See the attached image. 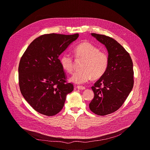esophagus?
Masks as SVG:
<instances>
[{
	"label": "esophagus",
	"instance_id": "obj_1",
	"mask_svg": "<svg viewBox=\"0 0 150 150\" xmlns=\"http://www.w3.org/2000/svg\"><path fill=\"white\" fill-rule=\"evenodd\" d=\"M76 88H77V89H78V90H84L86 88H85V87H83V86H77V87H76Z\"/></svg>",
	"mask_w": 150,
	"mask_h": 150
}]
</instances>
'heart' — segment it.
Listing matches in <instances>:
<instances>
[{
	"label": "heart",
	"instance_id": "1",
	"mask_svg": "<svg viewBox=\"0 0 150 150\" xmlns=\"http://www.w3.org/2000/svg\"><path fill=\"white\" fill-rule=\"evenodd\" d=\"M76 58L84 59L81 65L83 70L75 72L70 78L71 82L83 84L91 80L92 77L98 78L105 72L108 65V57L98 47L88 42H83L74 47ZM60 64L64 71L72 73L74 71L73 57L69 53H64L59 58Z\"/></svg>",
	"mask_w": 150,
	"mask_h": 150
}]
</instances>
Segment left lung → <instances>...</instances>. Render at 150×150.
<instances>
[{
	"mask_svg": "<svg viewBox=\"0 0 150 150\" xmlns=\"http://www.w3.org/2000/svg\"><path fill=\"white\" fill-rule=\"evenodd\" d=\"M108 54V65L104 74L92 87L94 98L89 108L95 114L104 116L120 108L133 87V65L130 55L113 38L92 33Z\"/></svg>",
	"mask_w": 150,
	"mask_h": 150,
	"instance_id": "1",
	"label": "left lung"
}]
</instances>
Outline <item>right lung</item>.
Instances as JSON below:
<instances>
[{
  "instance_id": "add662e5",
  "label": "right lung",
  "mask_w": 150,
  "mask_h": 150,
  "mask_svg": "<svg viewBox=\"0 0 150 150\" xmlns=\"http://www.w3.org/2000/svg\"><path fill=\"white\" fill-rule=\"evenodd\" d=\"M79 36L78 34H44L35 38L23 54L18 66L21 93L35 111L46 116L63 108L74 85L66 76L58 57Z\"/></svg>"
}]
</instances>
